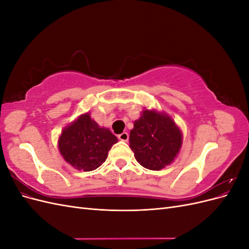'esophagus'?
Wrapping results in <instances>:
<instances>
[{"mask_svg":"<svg viewBox=\"0 0 249 249\" xmlns=\"http://www.w3.org/2000/svg\"><path fill=\"white\" fill-rule=\"evenodd\" d=\"M118 139L122 140V141H127L129 140V134H127L126 132H124L122 134L118 135Z\"/></svg>","mask_w":249,"mask_h":249,"instance_id":"1","label":"esophagus"}]
</instances>
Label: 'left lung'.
Masks as SVG:
<instances>
[{"label": "left lung", "mask_w": 249, "mask_h": 249, "mask_svg": "<svg viewBox=\"0 0 249 249\" xmlns=\"http://www.w3.org/2000/svg\"><path fill=\"white\" fill-rule=\"evenodd\" d=\"M182 139V133L169 116L144 110L134 123L130 147L143 167L161 170L175 160Z\"/></svg>", "instance_id": "8db88e82"}]
</instances>
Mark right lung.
Wrapping results in <instances>:
<instances>
[{
    "instance_id": "obj_1",
    "label": "right lung",
    "mask_w": 249,
    "mask_h": 249,
    "mask_svg": "<svg viewBox=\"0 0 249 249\" xmlns=\"http://www.w3.org/2000/svg\"><path fill=\"white\" fill-rule=\"evenodd\" d=\"M116 142V136L109 129L101 127L86 113L62 131L58 146L64 160L73 168L91 171L106 161Z\"/></svg>"
}]
</instances>
